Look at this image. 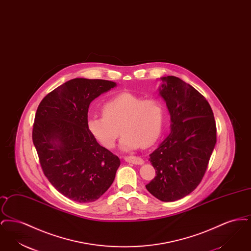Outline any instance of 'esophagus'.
<instances>
[{"label":"esophagus","instance_id":"34e87169","mask_svg":"<svg viewBox=\"0 0 251 251\" xmlns=\"http://www.w3.org/2000/svg\"><path fill=\"white\" fill-rule=\"evenodd\" d=\"M124 159L126 162L133 165H143L144 164L143 159L138 156H126Z\"/></svg>","mask_w":251,"mask_h":251}]
</instances>
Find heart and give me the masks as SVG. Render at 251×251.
<instances>
[{
	"label": "heart",
	"mask_w": 251,
	"mask_h": 251,
	"mask_svg": "<svg viewBox=\"0 0 251 251\" xmlns=\"http://www.w3.org/2000/svg\"><path fill=\"white\" fill-rule=\"evenodd\" d=\"M165 120V107L156 98L121 93L102 105V115H91L86 120L89 133L101 146L112 149L120 130V147L129 151L149 147L160 137Z\"/></svg>",
	"instance_id": "b5f03b06"
}]
</instances>
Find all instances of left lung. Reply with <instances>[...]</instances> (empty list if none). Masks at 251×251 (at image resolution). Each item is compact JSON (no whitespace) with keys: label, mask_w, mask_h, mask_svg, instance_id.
Returning <instances> with one entry per match:
<instances>
[{"label":"left lung","mask_w":251,"mask_h":251,"mask_svg":"<svg viewBox=\"0 0 251 251\" xmlns=\"http://www.w3.org/2000/svg\"><path fill=\"white\" fill-rule=\"evenodd\" d=\"M161 79L159 94L170 114L171 132L150 154L156 176L146 188L170 202L201 183L216 143V125L209 102L197 89L175 76Z\"/></svg>","instance_id":"left-lung-1"}]
</instances>
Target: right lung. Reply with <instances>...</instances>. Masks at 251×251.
Wrapping results in <instances>:
<instances>
[{
    "mask_svg": "<svg viewBox=\"0 0 251 251\" xmlns=\"http://www.w3.org/2000/svg\"><path fill=\"white\" fill-rule=\"evenodd\" d=\"M116 83L75 78L45 96L36 110L33 142L52 186L77 202H93L113 183L120 158L86 127L90 102Z\"/></svg>",
    "mask_w": 251,
    "mask_h": 251,
    "instance_id": "add662e5",
    "label": "right lung"
}]
</instances>
